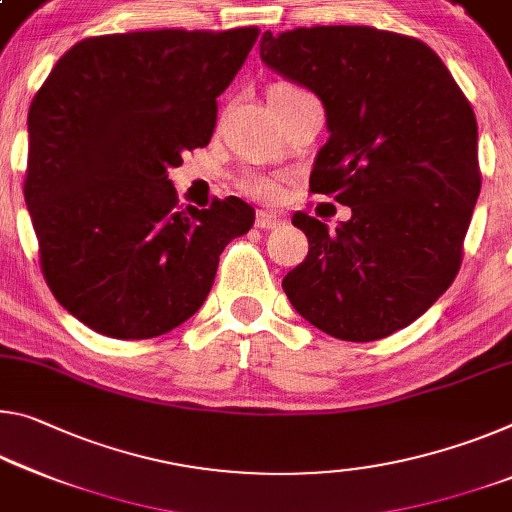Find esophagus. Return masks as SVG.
<instances>
[{"instance_id": "esophagus-1", "label": "esophagus", "mask_w": 512, "mask_h": 512, "mask_svg": "<svg viewBox=\"0 0 512 512\" xmlns=\"http://www.w3.org/2000/svg\"><path fill=\"white\" fill-rule=\"evenodd\" d=\"M282 223L280 216H275L271 212H257V218H255V225L259 227V230H275Z\"/></svg>"}]
</instances>
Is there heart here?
<instances>
[{
	"label": "heart",
	"instance_id": "obj_1",
	"mask_svg": "<svg viewBox=\"0 0 512 512\" xmlns=\"http://www.w3.org/2000/svg\"><path fill=\"white\" fill-rule=\"evenodd\" d=\"M248 191L255 193V196L271 198V196H275V182L264 180V177H259V180H250V182H248Z\"/></svg>",
	"mask_w": 512,
	"mask_h": 512
}]
</instances>
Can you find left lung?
Segmentation results:
<instances>
[{
	"label": "left lung",
	"mask_w": 512,
	"mask_h": 512,
	"mask_svg": "<svg viewBox=\"0 0 512 512\" xmlns=\"http://www.w3.org/2000/svg\"><path fill=\"white\" fill-rule=\"evenodd\" d=\"M259 56L323 102L310 189L351 207L335 230L291 218L310 250L282 280L289 303L344 342L410 326L456 278L481 193L467 97L426 43L373 27L266 31Z\"/></svg>",
	"instance_id": "left-lung-1"
}]
</instances>
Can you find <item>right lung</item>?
Here are the masks:
<instances>
[{
  "instance_id": "right-lung-1",
  "label": "right lung",
  "mask_w": 512,
  "mask_h": 512,
  "mask_svg": "<svg viewBox=\"0 0 512 512\" xmlns=\"http://www.w3.org/2000/svg\"><path fill=\"white\" fill-rule=\"evenodd\" d=\"M255 27L129 31L61 56L31 102L24 200L54 298L100 335L150 339L196 314L255 223L241 198L177 207L168 168L202 148Z\"/></svg>"
}]
</instances>
